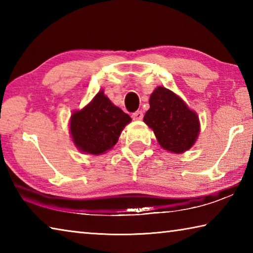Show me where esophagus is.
I'll return each mask as SVG.
<instances>
[{
    "label": "esophagus",
    "instance_id": "34e87169",
    "mask_svg": "<svg viewBox=\"0 0 253 253\" xmlns=\"http://www.w3.org/2000/svg\"><path fill=\"white\" fill-rule=\"evenodd\" d=\"M131 117H132V119H135V121H142L143 117H144L143 111H140V110L135 111V113L131 115Z\"/></svg>",
    "mask_w": 253,
    "mask_h": 253
}]
</instances>
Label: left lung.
I'll list each match as a JSON object with an SVG mask.
<instances>
[{
  "instance_id": "1",
  "label": "left lung",
  "mask_w": 253,
  "mask_h": 253,
  "mask_svg": "<svg viewBox=\"0 0 253 253\" xmlns=\"http://www.w3.org/2000/svg\"><path fill=\"white\" fill-rule=\"evenodd\" d=\"M149 106L144 123L152 128L162 148L181 154L193 146L200 134L199 116L182 98L160 85L151 95Z\"/></svg>"
}]
</instances>
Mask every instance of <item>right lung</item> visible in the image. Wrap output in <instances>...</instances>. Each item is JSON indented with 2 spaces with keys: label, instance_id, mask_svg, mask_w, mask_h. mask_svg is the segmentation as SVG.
Masks as SVG:
<instances>
[{
  "label": "right lung",
  "instance_id": "obj_1",
  "mask_svg": "<svg viewBox=\"0 0 253 253\" xmlns=\"http://www.w3.org/2000/svg\"><path fill=\"white\" fill-rule=\"evenodd\" d=\"M129 115L115 106L100 90L81 110L70 118L72 142L80 152L100 155L113 148L127 124Z\"/></svg>",
  "mask_w": 253,
  "mask_h": 253
}]
</instances>
